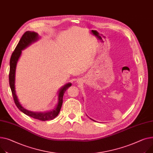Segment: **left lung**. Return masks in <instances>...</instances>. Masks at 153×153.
Instances as JSON below:
<instances>
[{
  "mask_svg": "<svg viewBox=\"0 0 153 153\" xmlns=\"http://www.w3.org/2000/svg\"><path fill=\"white\" fill-rule=\"evenodd\" d=\"M91 120H92V119H91Z\"/></svg>",
  "mask_w": 153,
  "mask_h": 153,
  "instance_id": "8db88e82",
  "label": "left lung"
}]
</instances>
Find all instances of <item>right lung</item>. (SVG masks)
I'll return each instance as SVG.
<instances>
[{
	"mask_svg": "<svg viewBox=\"0 0 153 153\" xmlns=\"http://www.w3.org/2000/svg\"><path fill=\"white\" fill-rule=\"evenodd\" d=\"M38 39V34L34 32L31 31H26L22 37L21 39L16 45L15 50L12 53V55L10 58V72H9V84L10 87L12 90V93L13 95V98L15 101V103L17 108L23 112L25 114L33 118L45 121L48 120H52L55 119L59 114L61 108L63 104V97L64 94L66 90L71 86V83H68L65 85L63 87L61 88L59 91L58 94V105L52 111L47 112V113H34V112L29 111L25 109L21 105H20L19 101L18 100L17 96L16 95L15 88V71L16 66L18 60L21 55L22 50L27 47L32 42L36 41Z\"/></svg>",
	"mask_w": 153,
	"mask_h": 153,
	"instance_id": "right-lung-1",
	"label": "right lung"
}]
</instances>
